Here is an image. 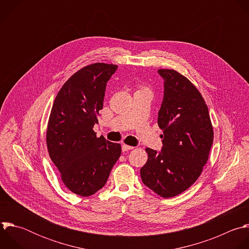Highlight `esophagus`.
Here are the masks:
<instances>
[{
	"instance_id": "esophagus-1",
	"label": "esophagus",
	"mask_w": 249,
	"mask_h": 249,
	"mask_svg": "<svg viewBox=\"0 0 249 249\" xmlns=\"http://www.w3.org/2000/svg\"><path fill=\"white\" fill-rule=\"evenodd\" d=\"M134 147L133 146H128V145H125V144H123L122 145V150L124 152V151H128V150H131V149H133Z\"/></svg>"
}]
</instances>
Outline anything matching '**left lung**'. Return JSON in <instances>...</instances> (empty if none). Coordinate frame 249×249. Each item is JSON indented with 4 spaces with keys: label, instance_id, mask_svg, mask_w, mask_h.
<instances>
[{
    "label": "left lung",
    "instance_id": "left-lung-1",
    "mask_svg": "<svg viewBox=\"0 0 249 249\" xmlns=\"http://www.w3.org/2000/svg\"><path fill=\"white\" fill-rule=\"evenodd\" d=\"M164 98L158 113L163 129L162 150L146 148L148 160L140 169L142 182L164 198L191 186L202 173L213 144L208 107L197 88L174 70H159Z\"/></svg>",
    "mask_w": 249,
    "mask_h": 249
}]
</instances>
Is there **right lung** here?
I'll return each instance as SVG.
<instances>
[{"instance_id":"right-lung-1","label":"right lung","mask_w":249,"mask_h":249,"mask_svg":"<svg viewBox=\"0 0 249 249\" xmlns=\"http://www.w3.org/2000/svg\"><path fill=\"white\" fill-rule=\"evenodd\" d=\"M118 66L96 63L71 75L59 91L50 114L46 141L64 184L90 196L107 182L122 153L119 143L97 137L93 126L103 109L106 85Z\"/></svg>"}]
</instances>
